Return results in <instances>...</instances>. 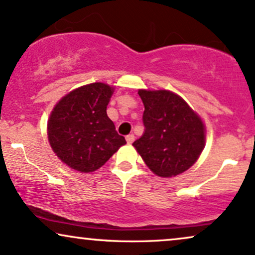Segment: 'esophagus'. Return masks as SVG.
<instances>
[{"instance_id":"1","label":"esophagus","mask_w":255,"mask_h":255,"mask_svg":"<svg viewBox=\"0 0 255 255\" xmlns=\"http://www.w3.org/2000/svg\"><path fill=\"white\" fill-rule=\"evenodd\" d=\"M134 135L133 134H129V135H127V136H126V140H127V142L128 143H133V141H134Z\"/></svg>"}]
</instances>
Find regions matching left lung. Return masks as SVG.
Here are the masks:
<instances>
[{
  "label": "left lung",
  "mask_w": 255,
  "mask_h": 255,
  "mask_svg": "<svg viewBox=\"0 0 255 255\" xmlns=\"http://www.w3.org/2000/svg\"><path fill=\"white\" fill-rule=\"evenodd\" d=\"M144 105L142 136L134 141L149 169L162 178L192 167L205 146L201 119L183 100L168 90H138Z\"/></svg>",
  "instance_id": "1"
}]
</instances>
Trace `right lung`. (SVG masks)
Here are the masks:
<instances>
[{
  "label": "right lung",
  "mask_w": 255,
  "mask_h": 255,
  "mask_svg": "<svg viewBox=\"0 0 255 255\" xmlns=\"http://www.w3.org/2000/svg\"><path fill=\"white\" fill-rule=\"evenodd\" d=\"M113 88L96 82L80 87L55 106L48 121L50 146L79 172H94L126 143L107 115Z\"/></svg>",
  "instance_id": "right-lung-1"
}]
</instances>
